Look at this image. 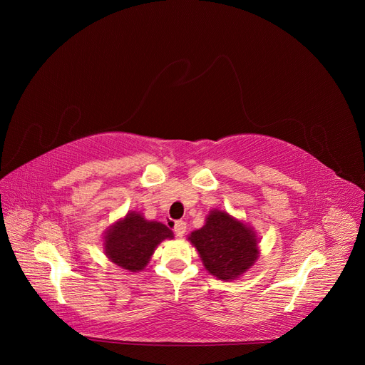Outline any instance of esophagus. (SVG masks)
<instances>
[{
  "label": "esophagus",
  "instance_id": "esophagus-1",
  "mask_svg": "<svg viewBox=\"0 0 365 365\" xmlns=\"http://www.w3.org/2000/svg\"><path fill=\"white\" fill-rule=\"evenodd\" d=\"M185 232H186V222H183V220L175 222V234L178 237H183Z\"/></svg>",
  "mask_w": 365,
  "mask_h": 365
}]
</instances>
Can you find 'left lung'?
Here are the masks:
<instances>
[{
  "label": "left lung",
  "mask_w": 365,
  "mask_h": 365,
  "mask_svg": "<svg viewBox=\"0 0 365 365\" xmlns=\"http://www.w3.org/2000/svg\"><path fill=\"white\" fill-rule=\"evenodd\" d=\"M197 248L205 269L219 279L241 277L259 257L256 232L220 210H213L205 225L187 238Z\"/></svg>",
  "instance_id": "1"
}]
</instances>
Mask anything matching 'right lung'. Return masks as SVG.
I'll list each match as a JSON object with an SVG mask.
<instances>
[{"label":"right lung","mask_w":365,"mask_h":365,"mask_svg":"<svg viewBox=\"0 0 365 365\" xmlns=\"http://www.w3.org/2000/svg\"><path fill=\"white\" fill-rule=\"evenodd\" d=\"M175 238L161 222L146 220L140 213L130 212L105 234V255L108 259L128 272L145 269L150 256L164 240Z\"/></svg>","instance_id":"1"}]
</instances>
